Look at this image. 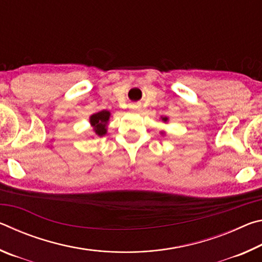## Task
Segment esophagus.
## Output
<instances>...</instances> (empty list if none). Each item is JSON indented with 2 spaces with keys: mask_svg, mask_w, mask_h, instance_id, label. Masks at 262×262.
Returning <instances> with one entry per match:
<instances>
[{
  "mask_svg": "<svg viewBox=\"0 0 262 262\" xmlns=\"http://www.w3.org/2000/svg\"><path fill=\"white\" fill-rule=\"evenodd\" d=\"M130 108L134 110V111H140V106H137V105H130Z\"/></svg>",
  "mask_w": 262,
  "mask_h": 262,
  "instance_id": "34e87169",
  "label": "esophagus"
}]
</instances>
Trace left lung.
I'll use <instances>...</instances> for the list:
<instances>
[{
    "label": "left lung",
    "mask_w": 262,
    "mask_h": 262,
    "mask_svg": "<svg viewBox=\"0 0 262 262\" xmlns=\"http://www.w3.org/2000/svg\"><path fill=\"white\" fill-rule=\"evenodd\" d=\"M161 119H162V121H163V122H167V121H168V119H167L166 117H162ZM161 134H162V135H164V134H165V133H164V132H161Z\"/></svg>",
    "instance_id": "left-lung-1"
}]
</instances>
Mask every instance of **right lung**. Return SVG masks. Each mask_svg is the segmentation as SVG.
Here are the masks:
<instances>
[{"label":"right lung","instance_id":"obj_1","mask_svg":"<svg viewBox=\"0 0 262 262\" xmlns=\"http://www.w3.org/2000/svg\"><path fill=\"white\" fill-rule=\"evenodd\" d=\"M111 118V112L110 111H99V112L94 113L92 115H90V125L94 129L95 135L97 136H104L106 133H107V125Z\"/></svg>","mask_w":262,"mask_h":262}]
</instances>
